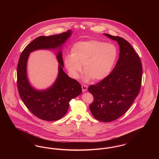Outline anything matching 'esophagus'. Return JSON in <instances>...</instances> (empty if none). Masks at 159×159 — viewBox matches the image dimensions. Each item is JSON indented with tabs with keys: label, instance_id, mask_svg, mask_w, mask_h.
Masks as SVG:
<instances>
[{
	"label": "esophagus",
	"instance_id": "1",
	"mask_svg": "<svg viewBox=\"0 0 159 159\" xmlns=\"http://www.w3.org/2000/svg\"><path fill=\"white\" fill-rule=\"evenodd\" d=\"M82 91L85 92V91H87V89H88V86L86 84H82Z\"/></svg>",
	"mask_w": 159,
	"mask_h": 159
}]
</instances>
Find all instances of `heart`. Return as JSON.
<instances>
[{
	"instance_id": "obj_1",
	"label": "heart",
	"mask_w": 159,
	"mask_h": 159,
	"mask_svg": "<svg viewBox=\"0 0 159 159\" xmlns=\"http://www.w3.org/2000/svg\"><path fill=\"white\" fill-rule=\"evenodd\" d=\"M118 56V49L112 43L90 40L79 42L73 46L72 53L65 58V64L74 78H77L84 70L85 79H104L111 72Z\"/></svg>"
}]
</instances>
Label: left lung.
Segmentation results:
<instances>
[{
  "instance_id": "1",
  "label": "left lung",
  "mask_w": 159,
  "mask_h": 159,
  "mask_svg": "<svg viewBox=\"0 0 159 159\" xmlns=\"http://www.w3.org/2000/svg\"><path fill=\"white\" fill-rule=\"evenodd\" d=\"M105 35L118 42L119 58L108 76L88 91L93 97L91 113L98 120L110 122L120 117L130 107L141 86L143 67L141 60L127 40L108 34Z\"/></svg>"
}]
</instances>
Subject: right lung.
I'll return each instance as SVG.
<instances>
[{
	"mask_svg": "<svg viewBox=\"0 0 159 159\" xmlns=\"http://www.w3.org/2000/svg\"><path fill=\"white\" fill-rule=\"evenodd\" d=\"M71 34L69 30L59 34L39 36L27 46L21 53L17 66V88L27 108L38 118L46 121L60 119L68 111L69 102L82 92L80 84L64 72L61 51L57 53L60 64L58 76L53 85L45 91H37L31 86L27 77V61L29 53L37 49L61 47Z\"/></svg>",
	"mask_w": 159,
	"mask_h": 159,
	"instance_id": "obj_1",
	"label": "right lung"
}]
</instances>
